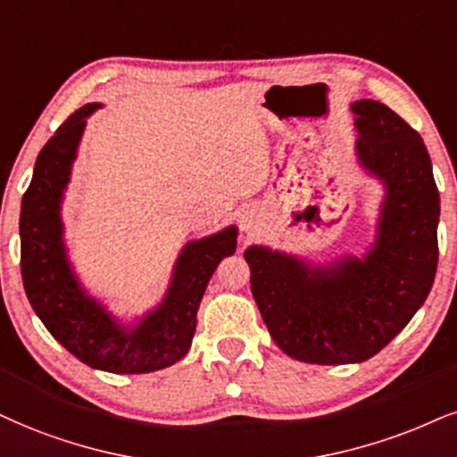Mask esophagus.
Returning a JSON list of instances; mask_svg holds the SVG:
<instances>
[{"mask_svg": "<svg viewBox=\"0 0 457 457\" xmlns=\"http://www.w3.org/2000/svg\"><path fill=\"white\" fill-rule=\"evenodd\" d=\"M256 220H258V216H256L254 210H245L244 213H241V220H239L241 230H245V233H252V230H254V227H256Z\"/></svg>", "mask_w": 457, "mask_h": 457, "instance_id": "obj_1", "label": "esophagus"}]
</instances>
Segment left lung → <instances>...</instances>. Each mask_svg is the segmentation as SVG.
I'll return each instance as SVG.
<instances>
[{
	"label": "left lung",
	"instance_id": "left-lung-1",
	"mask_svg": "<svg viewBox=\"0 0 457 457\" xmlns=\"http://www.w3.org/2000/svg\"><path fill=\"white\" fill-rule=\"evenodd\" d=\"M356 154L386 186L375 244L362 258L312 267L252 245V295L271 339L309 364L364 362L424 305L438 264V188L420 133L373 99L352 104Z\"/></svg>",
	"mask_w": 457,
	"mask_h": 457
}]
</instances>
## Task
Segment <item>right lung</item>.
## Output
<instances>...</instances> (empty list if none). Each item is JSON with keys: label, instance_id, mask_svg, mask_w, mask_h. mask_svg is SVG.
<instances>
[{"label": "right lung", "instance_id": "1", "mask_svg": "<svg viewBox=\"0 0 457 457\" xmlns=\"http://www.w3.org/2000/svg\"><path fill=\"white\" fill-rule=\"evenodd\" d=\"M97 108L87 104L73 112L39 150L21 203L22 286L50 335L80 362L108 373H152L188 353L203 292L220 261L235 254L237 227L186 244L161 305L133 326L116 322L73 275L61 222L71 162L87 118Z\"/></svg>", "mask_w": 457, "mask_h": 457}]
</instances>
